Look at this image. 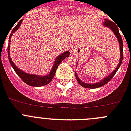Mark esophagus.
<instances>
[{
	"label": "esophagus",
	"mask_w": 131,
	"mask_h": 131,
	"mask_svg": "<svg viewBox=\"0 0 131 131\" xmlns=\"http://www.w3.org/2000/svg\"><path fill=\"white\" fill-rule=\"evenodd\" d=\"M74 51H75V50H74L73 48H71V52H74Z\"/></svg>",
	"instance_id": "obj_1"
}]
</instances>
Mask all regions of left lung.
<instances>
[{"mask_svg":"<svg viewBox=\"0 0 131 131\" xmlns=\"http://www.w3.org/2000/svg\"><path fill=\"white\" fill-rule=\"evenodd\" d=\"M104 25L105 27H109L111 30H112V31L113 32V33L115 34V35L116 36V37L117 38V40L119 41V47H120V59H119V63L117 65V68H115V69L110 75H109L108 76H107L106 77H105L104 79H103L101 81H100L99 83H94V84H89V83H84V82L81 81V79L78 77L77 73H75V77L77 79V81L83 87L87 88V89H96V88L100 87V86H104V84H106V83H108L112 79V77L115 75V74L116 73V72L117 71V70L119 69V67L121 66V64L122 63L123 61V40L122 37H121V35H120L119 31V29H118V27L117 26L116 24L114 22L110 20H108V19H104Z\"/></svg>","mask_w":131,"mask_h":131,"instance_id":"8db88e82","label":"left lung"}]
</instances>
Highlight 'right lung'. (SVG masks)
<instances>
[{
	"mask_svg": "<svg viewBox=\"0 0 131 131\" xmlns=\"http://www.w3.org/2000/svg\"><path fill=\"white\" fill-rule=\"evenodd\" d=\"M22 21L23 19H21L19 21H18V24L16 25V26L12 30V32L10 35V37H9V43L8 47V55L9 62H10L12 67L13 69H14L15 72H16V73H17V75L21 79V80H22L24 83H25L26 84H28V85H30V86H45L46 84H48V83L52 80L53 77H54V75H55L56 73V69H57L58 67V66L60 65V63L62 62V60H64L66 57H69V51H66L65 52L62 53V54L59 55L55 59L54 66H53L52 68L51 71H50V72L49 73H48V75H47L41 76L37 75H33V74H29L24 72V71H21V69H19V68H17V67L16 66V65H15L14 63L12 62V60L11 58H10V41H11V40H10L11 37L13 35V33H14L15 32L19 29V27H20Z\"/></svg>",
	"mask_w": 131,
	"mask_h": 131,
	"instance_id": "obj_1",
	"label": "right lung"
}]
</instances>
